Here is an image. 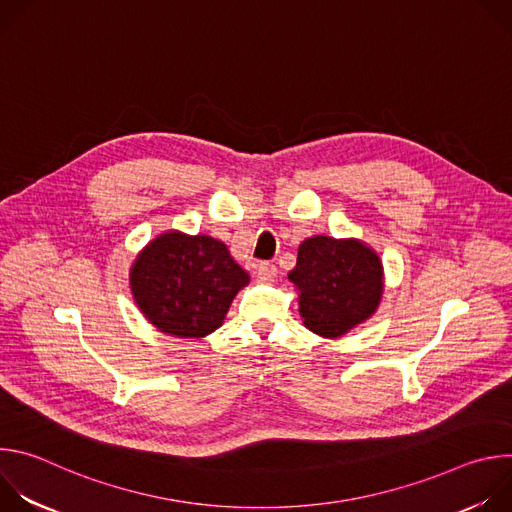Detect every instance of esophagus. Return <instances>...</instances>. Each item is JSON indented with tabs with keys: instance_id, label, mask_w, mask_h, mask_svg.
Instances as JSON below:
<instances>
[{
	"instance_id": "1",
	"label": "esophagus",
	"mask_w": 512,
	"mask_h": 512,
	"mask_svg": "<svg viewBox=\"0 0 512 512\" xmlns=\"http://www.w3.org/2000/svg\"><path fill=\"white\" fill-rule=\"evenodd\" d=\"M277 275V267L269 261H263L257 265V277L259 281H271Z\"/></svg>"
}]
</instances>
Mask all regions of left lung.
Returning <instances> with one entry per match:
<instances>
[{
    "label": "left lung",
    "mask_w": 512,
    "mask_h": 512,
    "mask_svg": "<svg viewBox=\"0 0 512 512\" xmlns=\"http://www.w3.org/2000/svg\"><path fill=\"white\" fill-rule=\"evenodd\" d=\"M287 277L300 289L304 326L324 338L344 336L369 320L383 296L381 259L358 239H306Z\"/></svg>",
    "instance_id": "8db88e82"
}]
</instances>
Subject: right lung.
I'll return each mask as SVG.
<instances>
[{
    "instance_id": "obj_1",
    "label": "right lung",
    "mask_w": 512,
    "mask_h": 512,
    "mask_svg": "<svg viewBox=\"0 0 512 512\" xmlns=\"http://www.w3.org/2000/svg\"><path fill=\"white\" fill-rule=\"evenodd\" d=\"M129 283L137 308L160 332L202 338L223 324L249 273L225 243L168 231L135 257Z\"/></svg>"
}]
</instances>
